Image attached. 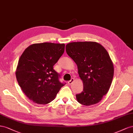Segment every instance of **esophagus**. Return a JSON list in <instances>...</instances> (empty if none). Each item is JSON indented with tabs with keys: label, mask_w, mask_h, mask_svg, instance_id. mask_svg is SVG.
I'll return each instance as SVG.
<instances>
[{
	"label": "esophagus",
	"mask_w": 133,
	"mask_h": 133,
	"mask_svg": "<svg viewBox=\"0 0 133 133\" xmlns=\"http://www.w3.org/2000/svg\"><path fill=\"white\" fill-rule=\"evenodd\" d=\"M74 81H75V79H74V78H72L71 79V80L68 81V84H69V85H71V83H72V82H73Z\"/></svg>",
	"instance_id": "obj_1"
}]
</instances>
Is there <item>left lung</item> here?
Here are the masks:
<instances>
[{"instance_id":"left-lung-1","label":"left lung","mask_w":133,"mask_h":133,"mask_svg":"<svg viewBox=\"0 0 133 133\" xmlns=\"http://www.w3.org/2000/svg\"><path fill=\"white\" fill-rule=\"evenodd\" d=\"M67 55L76 63L83 89L76 95L79 104L85 106L100 102L110 88L114 65L105 48L95 42H77L66 45Z\"/></svg>"}]
</instances>
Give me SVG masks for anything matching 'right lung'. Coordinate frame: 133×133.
<instances>
[{"label": "right lung", "instance_id": "obj_1", "mask_svg": "<svg viewBox=\"0 0 133 133\" xmlns=\"http://www.w3.org/2000/svg\"><path fill=\"white\" fill-rule=\"evenodd\" d=\"M64 43H41L26 48L19 59L16 75L23 92L38 104H46L55 99L64 83L54 69L64 51Z\"/></svg>", "mask_w": 133, "mask_h": 133}]
</instances>
